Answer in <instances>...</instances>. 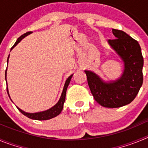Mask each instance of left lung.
<instances>
[{
	"label": "left lung",
	"mask_w": 148,
	"mask_h": 148,
	"mask_svg": "<svg viewBox=\"0 0 148 148\" xmlns=\"http://www.w3.org/2000/svg\"><path fill=\"white\" fill-rule=\"evenodd\" d=\"M112 31L116 39L108 42L124 62L121 76L105 82L94 72H84L95 100L104 108H116L130 104L138 94L143 83L144 59L137 40L121 30L113 29Z\"/></svg>",
	"instance_id": "8db88e82"
}]
</instances>
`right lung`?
Masks as SVG:
<instances>
[{
  "label": "right lung",
  "mask_w": 148,
  "mask_h": 148,
  "mask_svg": "<svg viewBox=\"0 0 148 148\" xmlns=\"http://www.w3.org/2000/svg\"><path fill=\"white\" fill-rule=\"evenodd\" d=\"M30 33H32V32H28L27 33L23 34L22 35L21 37H19L18 38V40H16V42L15 43L14 46H13L11 48V50L13 49V48L15 47V46L18 44V43L20 42L21 40H22L23 38L27 36L28 35H29ZM9 58H10V56L8 57L7 58V64H8V61H9ZM6 70H6V73H5V78H6ZM73 74H72L71 75L68 77L67 79L66 80L64 84V89H63V91H62V93H61V97H60V99L58 100V101L55 104L53 107H52L51 108L47 110H44L42 111V112H38V113H27L25 111L22 110L21 109H20L19 108L17 107V108L18 109V110L20 111L21 113L22 114H23L24 116H26L28 118L31 119H34V120H39V121H42V120H48V119H53L56 116H57L58 115H59L61 113V112L62 111L63 108H64V103L65 101V98H66V89H67L68 85H69V84H70V80H71L72 77H73ZM6 90H7V93L10 96V94H9V90H8V87H6Z\"/></svg>",
  "instance_id": "right-lung-1"
}]
</instances>
